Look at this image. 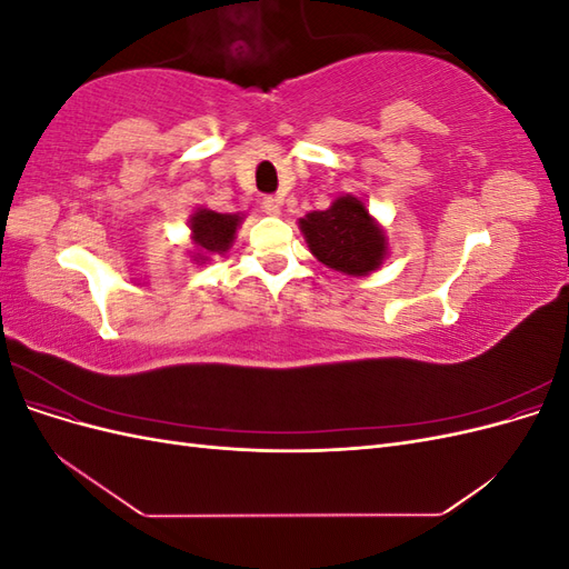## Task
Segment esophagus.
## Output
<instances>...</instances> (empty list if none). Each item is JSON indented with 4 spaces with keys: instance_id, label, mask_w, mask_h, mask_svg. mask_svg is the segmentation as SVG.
Instances as JSON below:
<instances>
[{
    "instance_id": "1",
    "label": "esophagus",
    "mask_w": 569,
    "mask_h": 569,
    "mask_svg": "<svg viewBox=\"0 0 569 569\" xmlns=\"http://www.w3.org/2000/svg\"><path fill=\"white\" fill-rule=\"evenodd\" d=\"M263 211H266L268 216H280V213H282V203H280V199L266 197V199H263Z\"/></svg>"
}]
</instances>
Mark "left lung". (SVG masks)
<instances>
[{
	"label": "left lung",
	"instance_id": "left-lung-1",
	"mask_svg": "<svg viewBox=\"0 0 569 569\" xmlns=\"http://www.w3.org/2000/svg\"><path fill=\"white\" fill-rule=\"evenodd\" d=\"M299 230L322 266L351 278L380 270L389 256L385 228L356 194H341L330 209L306 213L299 218Z\"/></svg>",
	"mask_w": 569,
	"mask_h": 569
}]
</instances>
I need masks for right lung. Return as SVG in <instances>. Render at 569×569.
<instances>
[{
	"mask_svg": "<svg viewBox=\"0 0 569 569\" xmlns=\"http://www.w3.org/2000/svg\"><path fill=\"white\" fill-rule=\"evenodd\" d=\"M242 220L244 213H218L206 209V206H199L187 220L189 242H192V249L187 251L189 261L203 266L209 263L211 258L228 253Z\"/></svg>",
	"mask_w": 569,
	"mask_h": 569,
	"instance_id": "right-lung-1",
	"label": "right lung"
}]
</instances>
